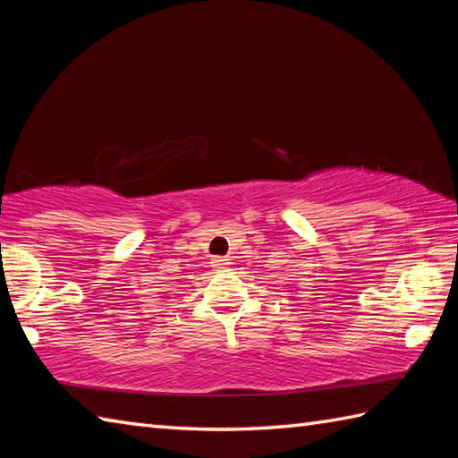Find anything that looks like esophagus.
Instances as JSON below:
<instances>
[{
  "mask_svg": "<svg viewBox=\"0 0 458 458\" xmlns=\"http://www.w3.org/2000/svg\"><path fill=\"white\" fill-rule=\"evenodd\" d=\"M228 264H230L228 258H212V266H216L218 269H224V266Z\"/></svg>",
  "mask_w": 458,
  "mask_h": 458,
  "instance_id": "1",
  "label": "esophagus"
}]
</instances>
